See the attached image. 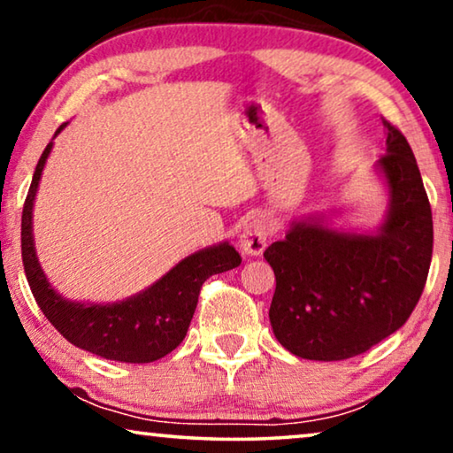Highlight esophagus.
<instances>
[{
	"label": "esophagus",
	"instance_id": "esophagus-1",
	"mask_svg": "<svg viewBox=\"0 0 453 453\" xmlns=\"http://www.w3.org/2000/svg\"><path fill=\"white\" fill-rule=\"evenodd\" d=\"M273 232H275V227H273V221L269 218H265V215H254V218L244 226V229H242L240 248L246 254H250V257H258V254H263Z\"/></svg>",
	"mask_w": 453,
	"mask_h": 453
}]
</instances>
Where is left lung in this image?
I'll list each match as a JSON object with an SVG mask.
<instances>
[{
	"instance_id": "obj_1",
	"label": "left lung",
	"mask_w": 453,
	"mask_h": 453,
	"mask_svg": "<svg viewBox=\"0 0 453 453\" xmlns=\"http://www.w3.org/2000/svg\"><path fill=\"white\" fill-rule=\"evenodd\" d=\"M380 157L392 205L380 234L296 224L265 250L277 279L269 318L277 341L302 359L361 355L409 320L429 275L433 218L409 142L384 119Z\"/></svg>"
}]
</instances>
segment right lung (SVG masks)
<instances>
[{
	"mask_svg": "<svg viewBox=\"0 0 453 453\" xmlns=\"http://www.w3.org/2000/svg\"><path fill=\"white\" fill-rule=\"evenodd\" d=\"M50 148L53 143L44 148L36 164L22 209V263L38 308L57 333L84 351L125 363L162 359L187 336L203 283L211 275L235 269L242 263L240 254L224 242L184 258L150 289L120 303L84 305L67 302L50 289L36 260L33 242L35 195Z\"/></svg>",
	"mask_w": 453,
	"mask_h": 453,
	"instance_id": "1",
	"label": "right lung"
}]
</instances>
